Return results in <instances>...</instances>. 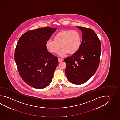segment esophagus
Masks as SVG:
<instances>
[{"instance_id":"obj_1","label":"esophagus","mask_w":120,"mask_h":120,"mask_svg":"<svg viewBox=\"0 0 120 120\" xmlns=\"http://www.w3.org/2000/svg\"><path fill=\"white\" fill-rule=\"evenodd\" d=\"M58 61H59V62H62V61H63V60L62 59H61V58H58Z\"/></svg>"}]
</instances>
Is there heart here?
<instances>
[{
    "label": "heart",
    "mask_w": 120,
    "mask_h": 120,
    "mask_svg": "<svg viewBox=\"0 0 120 120\" xmlns=\"http://www.w3.org/2000/svg\"><path fill=\"white\" fill-rule=\"evenodd\" d=\"M54 40H48L46 42V49L52 53H59L60 57H64L68 53L73 55L76 53L80 47L82 38L80 34L75 30H62L55 34Z\"/></svg>",
    "instance_id": "b5f03b06"
}]
</instances>
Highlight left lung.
I'll list each match as a JSON object with an SVG mask.
<instances>
[{"label":"left lung","mask_w":120,"mask_h":120,"mask_svg":"<svg viewBox=\"0 0 120 120\" xmlns=\"http://www.w3.org/2000/svg\"><path fill=\"white\" fill-rule=\"evenodd\" d=\"M76 27L82 35L80 47L64 61L66 64L65 73L68 80L74 84L81 85L88 80L97 70L101 48L100 41L93 30Z\"/></svg>","instance_id":"obj_1"}]
</instances>
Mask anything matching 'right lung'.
<instances>
[{"instance_id":"right-lung-1","label":"right lung","mask_w":120,"mask_h":120,"mask_svg":"<svg viewBox=\"0 0 120 120\" xmlns=\"http://www.w3.org/2000/svg\"><path fill=\"white\" fill-rule=\"evenodd\" d=\"M56 30L47 26L29 31L18 41L14 59L18 71L23 80L33 88H44L52 80L58 58L47 52L46 43Z\"/></svg>"}]
</instances>
